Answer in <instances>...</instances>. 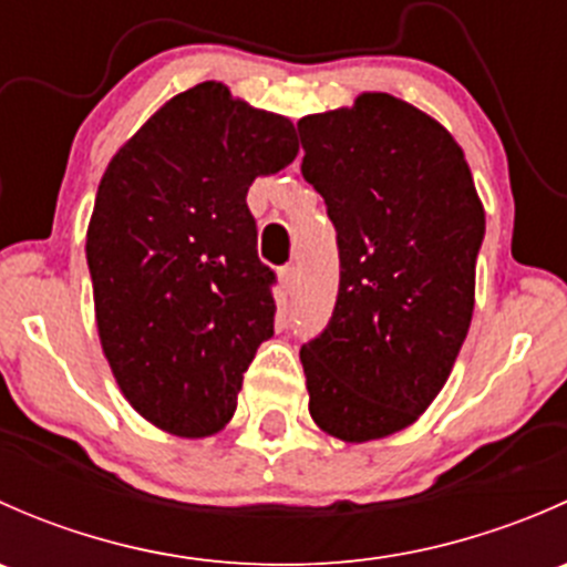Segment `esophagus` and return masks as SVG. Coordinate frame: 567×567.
Listing matches in <instances>:
<instances>
[{"label": "esophagus", "instance_id": "esophagus-1", "mask_svg": "<svg viewBox=\"0 0 567 567\" xmlns=\"http://www.w3.org/2000/svg\"><path fill=\"white\" fill-rule=\"evenodd\" d=\"M279 279H282V288L288 293H296V288H299V266H285L279 271Z\"/></svg>", "mask_w": 567, "mask_h": 567}]
</instances>
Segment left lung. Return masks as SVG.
<instances>
[{"instance_id": "8db88e82", "label": "left lung", "mask_w": 567, "mask_h": 567, "mask_svg": "<svg viewBox=\"0 0 567 567\" xmlns=\"http://www.w3.org/2000/svg\"><path fill=\"white\" fill-rule=\"evenodd\" d=\"M299 136L340 251L334 312L301 346L310 414L342 442L384 439L433 403L466 340L483 203L450 131L394 95L307 114Z\"/></svg>"}]
</instances>
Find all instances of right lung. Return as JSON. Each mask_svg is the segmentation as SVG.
Listing matches in <instances>:
<instances>
[{
	"label": "right lung",
	"mask_w": 567,
	"mask_h": 567,
	"mask_svg": "<svg viewBox=\"0 0 567 567\" xmlns=\"http://www.w3.org/2000/svg\"><path fill=\"white\" fill-rule=\"evenodd\" d=\"M299 153L288 117L203 82L167 101L109 162L87 227L99 337L125 400L162 431L230 422L274 334L271 268L247 192Z\"/></svg>",
	"instance_id": "1"
}]
</instances>
